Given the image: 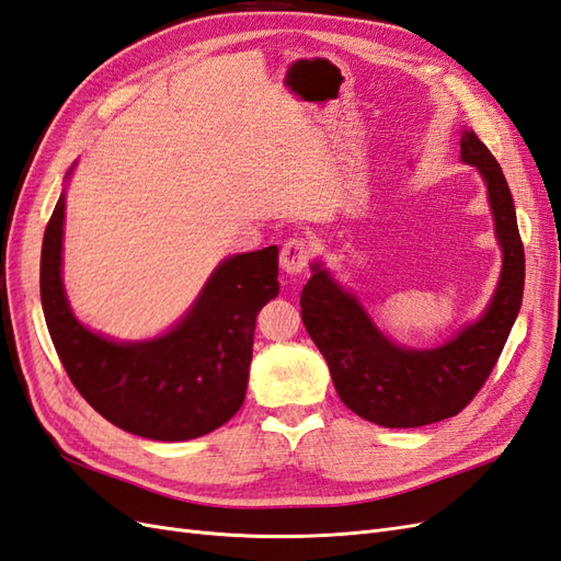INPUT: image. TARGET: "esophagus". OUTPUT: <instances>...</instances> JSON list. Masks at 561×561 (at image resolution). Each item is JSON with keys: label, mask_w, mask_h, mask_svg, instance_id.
<instances>
[{"label": "esophagus", "mask_w": 561, "mask_h": 561, "mask_svg": "<svg viewBox=\"0 0 561 561\" xmlns=\"http://www.w3.org/2000/svg\"><path fill=\"white\" fill-rule=\"evenodd\" d=\"M310 243L306 239H289L282 247V253H279V265L282 270L286 272V275H300L310 263Z\"/></svg>", "instance_id": "obj_1"}]
</instances>
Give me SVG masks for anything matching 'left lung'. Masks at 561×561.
Here are the masks:
<instances>
[{"mask_svg": "<svg viewBox=\"0 0 561 561\" xmlns=\"http://www.w3.org/2000/svg\"><path fill=\"white\" fill-rule=\"evenodd\" d=\"M459 153L485 180L502 247L497 289L477 322L445 346L412 351L386 339L320 263L300 291V318L324 355L339 398L357 417L379 426L412 428L462 412L491 377L522 308L524 243L507 180L473 130L462 135Z\"/></svg>", "mask_w": 561, "mask_h": 561, "instance_id": "8db88e82", "label": "left lung"}]
</instances>
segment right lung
I'll list each match as a JSON object with an SVG mask.
<instances>
[{
    "label": "right lung",
    "mask_w": 561,
    "mask_h": 561,
    "mask_svg": "<svg viewBox=\"0 0 561 561\" xmlns=\"http://www.w3.org/2000/svg\"><path fill=\"white\" fill-rule=\"evenodd\" d=\"M64 194L39 257L42 310L78 393L118 428L153 440L206 436L239 412L249 383L255 318L279 294L277 247L227 257L168 334L118 343L82 327L61 282Z\"/></svg>",
    "instance_id": "obj_1"
}]
</instances>
